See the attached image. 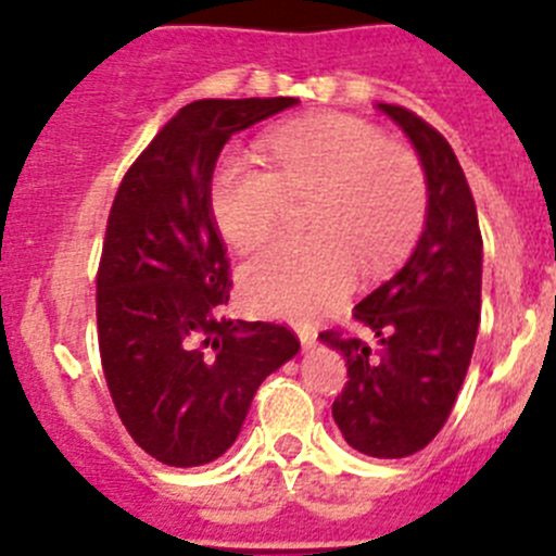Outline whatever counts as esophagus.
I'll list each match as a JSON object with an SVG mask.
<instances>
[{"label":"esophagus","mask_w":556,"mask_h":556,"mask_svg":"<svg viewBox=\"0 0 556 556\" xmlns=\"http://www.w3.org/2000/svg\"><path fill=\"white\" fill-rule=\"evenodd\" d=\"M294 331H298V339H301V345L306 348V351L308 348H314V342H317V333H314L312 326H298Z\"/></svg>","instance_id":"34e87169"}]
</instances>
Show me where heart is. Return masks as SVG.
I'll use <instances>...</instances> for the list:
<instances>
[{
    "label": "heart",
    "instance_id": "heart-1",
    "mask_svg": "<svg viewBox=\"0 0 556 556\" xmlns=\"http://www.w3.org/2000/svg\"><path fill=\"white\" fill-rule=\"evenodd\" d=\"M273 169L230 155L211 180V214L225 242L253 250L273 239L289 198H308L303 239L253 255L239 273L244 301L269 317L306 320L351 292L356 264L395 267L426 217L417 159L372 125L320 113L275 127L264 139Z\"/></svg>",
    "mask_w": 556,
    "mask_h": 556
}]
</instances>
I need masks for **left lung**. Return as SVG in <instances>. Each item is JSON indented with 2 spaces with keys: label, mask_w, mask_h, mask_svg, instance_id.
I'll use <instances>...</instances> for the list:
<instances>
[{
  "label": "left lung",
  "mask_w": 556,
  "mask_h": 556,
  "mask_svg": "<svg viewBox=\"0 0 556 556\" xmlns=\"http://www.w3.org/2000/svg\"><path fill=\"white\" fill-rule=\"evenodd\" d=\"M409 136L426 172V225L406 264L353 308L372 339L323 331L345 356L348 384L331 412L351 448L401 459L448 420L473 356L481 312V230L448 141L401 105L378 102Z\"/></svg>",
  "instance_id": "1"
}]
</instances>
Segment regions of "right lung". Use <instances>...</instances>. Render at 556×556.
Segmentation results:
<instances>
[{"label":"right lung","mask_w":556,"mask_h":556,"mask_svg":"<svg viewBox=\"0 0 556 556\" xmlns=\"http://www.w3.org/2000/svg\"><path fill=\"white\" fill-rule=\"evenodd\" d=\"M198 100L180 108L127 169L97 275V331L108 390L152 459L198 468L242 431L255 390L301 342L275 323L228 320V258L211 214L225 141L298 105Z\"/></svg>","instance_id":"1"}]
</instances>
